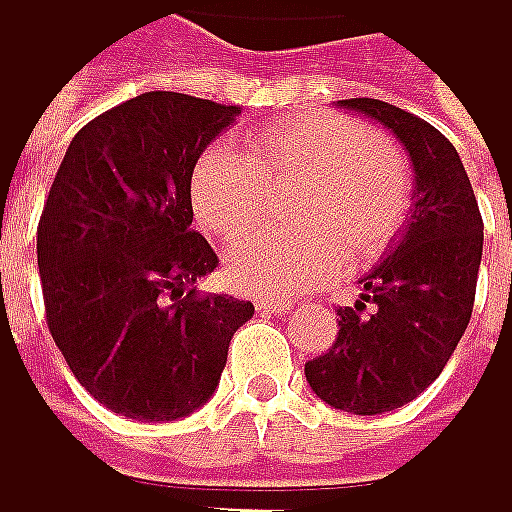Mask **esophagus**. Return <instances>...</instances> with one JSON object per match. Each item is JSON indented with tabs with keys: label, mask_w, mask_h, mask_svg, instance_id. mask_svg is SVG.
<instances>
[{
	"label": "esophagus",
	"mask_w": 512,
	"mask_h": 512,
	"mask_svg": "<svg viewBox=\"0 0 512 512\" xmlns=\"http://www.w3.org/2000/svg\"><path fill=\"white\" fill-rule=\"evenodd\" d=\"M254 306H258L261 312H282V309H288L291 303L276 300V297H258V300H254Z\"/></svg>",
	"instance_id": "1"
}]
</instances>
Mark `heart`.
<instances>
[{"label":"heart","instance_id":"1","mask_svg":"<svg viewBox=\"0 0 512 512\" xmlns=\"http://www.w3.org/2000/svg\"><path fill=\"white\" fill-rule=\"evenodd\" d=\"M288 187L294 231H268L227 251V279L261 294H291L364 267L397 239L413 203V172L400 145L337 112H303L245 136V154L209 148L188 194L197 221L233 242Z\"/></svg>","mask_w":512,"mask_h":512}]
</instances>
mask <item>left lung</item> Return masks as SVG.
Returning a JSON list of instances; mask_svg holds the SVG:
<instances>
[{"label": "left lung", "instance_id": "obj_1", "mask_svg": "<svg viewBox=\"0 0 512 512\" xmlns=\"http://www.w3.org/2000/svg\"><path fill=\"white\" fill-rule=\"evenodd\" d=\"M391 130L413 163V215L400 242L340 306V334L306 364V382L334 410L391 413L419 397L452 358L473 312L483 215L455 145L428 121L382 99H340Z\"/></svg>", "mask_w": 512, "mask_h": 512}]
</instances>
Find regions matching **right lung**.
Here are the masks:
<instances>
[{
    "label": "right lung",
    "instance_id": "right-lung-1",
    "mask_svg": "<svg viewBox=\"0 0 512 512\" xmlns=\"http://www.w3.org/2000/svg\"><path fill=\"white\" fill-rule=\"evenodd\" d=\"M239 105L151 90L81 127L39 221L48 327L112 413L172 422L218 388L251 300L197 294L218 267L191 227L188 178Z\"/></svg>",
    "mask_w": 512,
    "mask_h": 512
}]
</instances>
